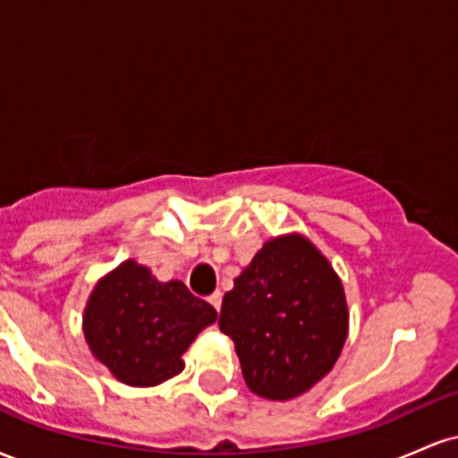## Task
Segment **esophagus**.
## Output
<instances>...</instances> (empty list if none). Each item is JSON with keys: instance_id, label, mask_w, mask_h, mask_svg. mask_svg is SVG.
Listing matches in <instances>:
<instances>
[{"instance_id": "esophagus-1", "label": "esophagus", "mask_w": 458, "mask_h": 458, "mask_svg": "<svg viewBox=\"0 0 458 458\" xmlns=\"http://www.w3.org/2000/svg\"><path fill=\"white\" fill-rule=\"evenodd\" d=\"M208 303H211V306H213V308L217 310V312H219V308H222V293H219V291H215L213 295L208 297Z\"/></svg>"}]
</instances>
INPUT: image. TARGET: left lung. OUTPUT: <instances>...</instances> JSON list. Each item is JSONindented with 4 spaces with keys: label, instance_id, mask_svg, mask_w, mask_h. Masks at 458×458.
<instances>
[{
    "label": "left lung",
    "instance_id": "8db88e82",
    "mask_svg": "<svg viewBox=\"0 0 458 458\" xmlns=\"http://www.w3.org/2000/svg\"><path fill=\"white\" fill-rule=\"evenodd\" d=\"M219 329L234 343L247 387L288 401L323 379L343 351V284L308 239H273L224 295Z\"/></svg>",
    "mask_w": 458,
    "mask_h": 458
}]
</instances>
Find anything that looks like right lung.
Masks as SVG:
<instances>
[{
  "instance_id": "add662e5",
  "label": "right lung",
  "mask_w": 458,
  "mask_h": 458,
  "mask_svg": "<svg viewBox=\"0 0 458 458\" xmlns=\"http://www.w3.org/2000/svg\"><path fill=\"white\" fill-rule=\"evenodd\" d=\"M217 318L182 282H157L127 260L94 288L83 334L94 357L127 386H157L185 368L181 355Z\"/></svg>"
}]
</instances>
